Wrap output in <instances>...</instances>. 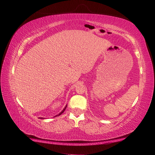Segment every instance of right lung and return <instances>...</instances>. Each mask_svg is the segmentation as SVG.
<instances>
[{"instance_id":"obj_1","label":"right lung","mask_w":155,"mask_h":155,"mask_svg":"<svg viewBox=\"0 0 155 155\" xmlns=\"http://www.w3.org/2000/svg\"><path fill=\"white\" fill-rule=\"evenodd\" d=\"M67 106H66V107H65L64 108V109H63V110H62V111L61 112V113H59V114H57V115H56V116H55V117H57V116H59V115H61V114L62 113H64V110H65V109H66V108H67ZM41 118V119H42V118Z\"/></svg>"}]
</instances>
